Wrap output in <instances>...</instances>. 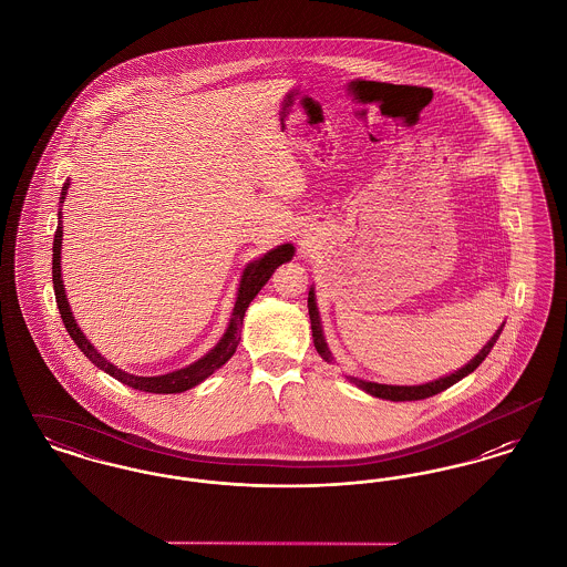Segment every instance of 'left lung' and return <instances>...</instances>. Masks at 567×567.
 I'll return each instance as SVG.
<instances>
[{"label":"left lung","instance_id":"1","mask_svg":"<svg viewBox=\"0 0 567 567\" xmlns=\"http://www.w3.org/2000/svg\"><path fill=\"white\" fill-rule=\"evenodd\" d=\"M308 315H310V324H312V340H315V349L323 357L327 363L333 361V354L327 347V340H324L323 324H321V317H319V308H317V296H315V287H310L308 291ZM504 329V323L497 327V331L493 333V338L486 342L485 347L481 349L478 354H474V359H470L461 370H455L453 374H446V377L437 378L432 382H425V384H380V382H372V380H363V378L347 377L351 380L352 384H357L361 391L380 398V400H391V402H414V400H425V398H432L442 393L444 389L453 386L455 382H458L461 378L472 374L483 361L486 359V354L493 349V344L497 342L499 333Z\"/></svg>","mask_w":567,"mask_h":567}]
</instances>
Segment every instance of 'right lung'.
<instances>
[{"mask_svg":"<svg viewBox=\"0 0 567 567\" xmlns=\"http://www.w3.org/2000/svg\"><path fill=\"white\" fill-rule=\"evenodd\" d=\"M68 189H70V181H65L63 187H61L59 204L65 202ZM61 223L63 220H61V208H59V220H56L53 243V289L56 308H59V315L63 319V324H65L70 338L76 342V347L84 352V357L93 365H97L100 370H104L110 377L116 378L118 382H123V384H127L132 389H137V391H146V393H183V391H187L190 386L204 382L206 378L213 377L218 368H223L234 357V352H236L238 344H240V327H243L244 312H246L248 303L264 289V285L270 280L274 270L278 266H282L285 261H291L293 255H296V246L293 244H280V246L271 248L266 255H261L259 259L250 261L244 268L229 324H227L223 338L202 359L193 361L187 368H181L176 372L162 374V377H135V374H130V372H123L121 368L110 363L106 357H102V352H97V349L82 333L81 327L76 324V319L72 315V308H70V301H68V296H65L63 278H61V246H63V243H61L63 240Z\"/></svg>","mask_w":567,"mask_h":567,"instance_id":"1","label":"right lung"}]
</instances>
